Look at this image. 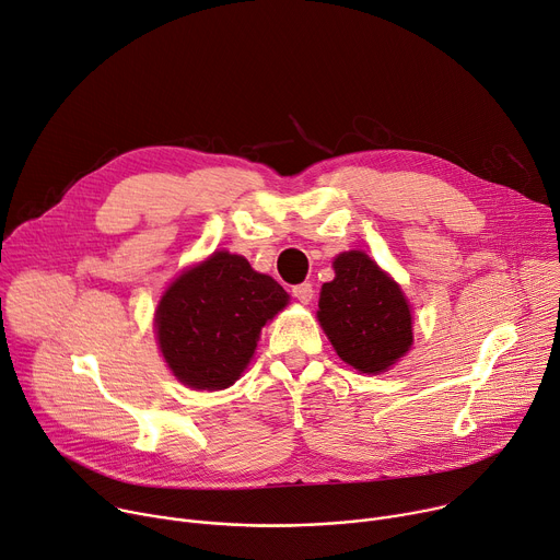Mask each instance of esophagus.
Instances as JSON below:
<instances>
[{
  "mask_svg": "<svg viewBox=\"0 0 560 560\" xmlns=\"http://www.w3.org/2000/svg\"><path fill=\"white\" fill-rule=\"evenodd\" d=\"M292 296H294L296 301H301V303H311V301H313V296H315L313 283L303 281V283H296V285H292Z\"/></svg>",
  "mask_w": 560,
  "mask_h": 560,
  "instance_id": "1",
  "label": "esophagus"
}]
</instances>
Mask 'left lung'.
<instances>
[{
    "label": "left lung",
    "instance_id": "obj_1",
    "mask_svg": "<svg viewBox=\"0 0 560 560\" xmlns=\"http://www.w3.org/2000/svg\"><path fill=\"white\" fill-rule=\"evenodd\" d=\"M324 283L319 324L339 358L362 373H382L411 348V311L399 285L369 254L352 249L335 259Z\"/></svg>",
    "mask_w": 560,
    "mask_h": 560
}]
</instances>
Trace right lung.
Listing matches in <instances>:
<instances>
[{
	"label": "right lung",
	"mask_w": 560,
	"mask_h": 560,
	"mask_svg": "<svg viewBox=\"0 0 560 560\" xmlns=\"http://www.w3.org/2000/svg\"><path fill=\"white\" fill-rule=\"evenodd\" d=\"M288 292L230 252L183 272L163 294L156 330L172 373L198 390L232 386L257 348L261 328Z\"/></svg>",
	"instance_id": "obj_1"
}]
</instances>
